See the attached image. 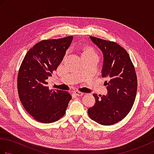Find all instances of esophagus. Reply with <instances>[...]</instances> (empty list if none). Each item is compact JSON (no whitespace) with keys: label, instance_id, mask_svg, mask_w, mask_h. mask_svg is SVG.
<instances>
[{"label":"esophagus","instance_id":"1","mask_svg":"<svg viewBox=\"0 0 154 154\" xmlns=\"http://www.w3.org/2000/svg\"><path fill=\"white\" fill-rule=\"evenodd\" d=\"M74 93H75V94H76V95H77V96H82L83 94H84L83 93L80 92V91H75Z\"/></svg>","mask_w":154,"mask_h":154}]
</instances>
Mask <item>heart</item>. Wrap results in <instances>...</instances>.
Wrapping results in <instances>:
<instances>
[{"label": "heart", "mask_w": 154, "mask_h": 154, "mask_svg": "<svg viewBox=\"0 0 154 154\" xmlns=\"http://www.w3.org/2000/svg\"><path fill=\"white\" fill-rule=\"evenodd\" d=\"M83 54H94V53L91 50H85L83 52Z\"/></svg>", "instance_id": "obj_1"}]
</instances>
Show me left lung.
Instances as JSON below:
<instances>
[{
  "instance_id": "obj_1",
  "label": "left lung",
  "mask_w": 154,
  "mask_h": 154,
  "mask_svg": "<svg viewBox=\"0 0 154 154\" xmlns=\"http://www.w3.org/2000/svg\"><path fill=\"white\" fill-rule=\"evenodd\" d=\"M102 51V77H106L105 96L93 94L95 104L88 109L91 119L102 125H112L122 120L131 110L137 92V76L130 55L116 42L90 36Z\"/></svg>"
}]
</instances>
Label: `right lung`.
I'll return each mask as SVG.
<instances>
[{"instance_id":"1","label":"right lung","mask_w":154,"mask_h":154,"mask_svg":"<svg viewBox=\"0 0 154 154\" xmlns=\"http://www.w3.org/2000/svg\"><path fill=\"white\" fill-rule=\"evenodd\" d=\"M72 40L73 36H67L38 42L27 52L20 67L19 98L27 112L39 122L58 120L71 99L67 91L49 89L47 79L63 60Z\"/></svg>"}]
</instances>
